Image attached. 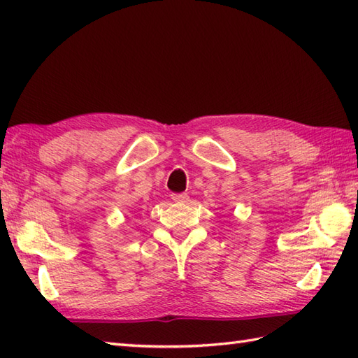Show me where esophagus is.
<instances>
[{
	"mask_svg": "<svg viewBox=\"0 0 358 358\" xmlns=\"http://www.w3.org/2000/svg\"><path fill=\"white\" fill-rule=\"evenodd\" d=\"M172 199L176 203H187L189 201V195L187 194H173Z\"/></svg>",
	"mask_w": 358,
	"mask_h": 358,
	"instance_id": "obj_1",
	"label": "esophagus"
}]
</instances>
